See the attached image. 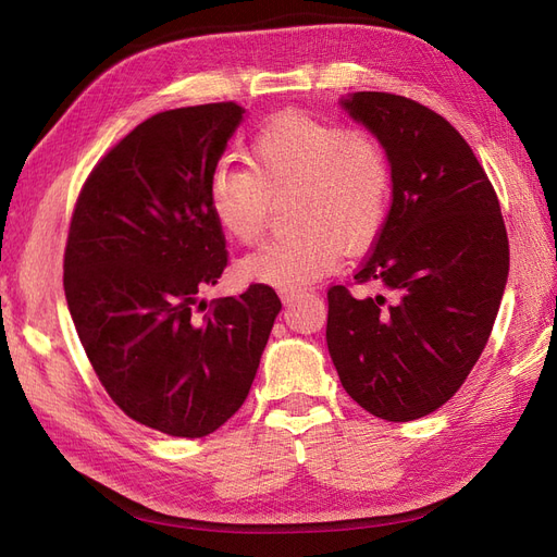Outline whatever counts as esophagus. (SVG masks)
<instances>
[{
	"instance_id": "34e87169",
	"label": "esophagus",
	"mask_w": 557,
	"mask_h": 557,
	"mask_svg": "<svg viewBox=\"0 0 557 557\" xmlns=\"http://www.w3.org/2000/svg\"><path fill=\"white\" fill-rule=\"evenodd\" d=\"M278 295H281V299H283V305H285V307H290L293 301L299 297V295H297V293H293V290H278Z\"/></svg>"
}]
</instances>
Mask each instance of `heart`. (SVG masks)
Masks as SVG:
<instances>
[{"label": "heart", "mask_w": 557, "mask_h": 557, "mask_svg": "<svg viewBox=\"0 0 557 557\" xmlns=\"http://www.w3.org/2000/svg\"><path fill=\"white\" fill-rule=\"evenodd\" d=\"M290 190L297 193L293 213L301 227L239 264L246 278L283 290L307 288L332 274L342 262V242L362 248L376 239L391 211V164L367 134L288 111L256 132L248 164L213 166L209 207L230 239L256 244L272 197Z\"/></svg>", "instance_id": "heart-1"}]
</instances>
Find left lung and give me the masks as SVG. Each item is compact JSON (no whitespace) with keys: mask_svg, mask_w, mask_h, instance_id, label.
<instances>
[{"mask_svg":"<svg viewBox=\"0 0 557 557\" xmlns=\"http://www.w3.org/2000/svg\"><path fill=\"white\" fill-rule=\"evenodd\" d=\"M339 107L391 162L393 207L356 274L391 295L327 293V348L344 391L376 418L407 423L446 404L483 352L509 276L499 201L446 117L391 92Z\"/></svg>","mask_w":557,"mask_h":557,"instance_id":"8db88e82","label":"left lung"}]
</instances>
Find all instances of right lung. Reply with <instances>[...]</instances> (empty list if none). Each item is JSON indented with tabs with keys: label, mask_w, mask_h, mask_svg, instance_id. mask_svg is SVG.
<instances>
[{
	"label": "right lung",
	"mask_w": 557,
	"mask_h": 557,
	"mask_svg": "<svg viewBox=\"0 0 557 557\" xmlns=\"http://www.w3.org/2000/svg\"><path fill=\"white\" fill-rule=\"evenodd\" d=\"M246 109L164 111L99 160L64 250V297L111 399L170 436H207L239 411L258 374L278 295L256 283L207 305L227 267L209 176Z\"/></svg>",
	"instance_id": "1"
}]
</instances>
